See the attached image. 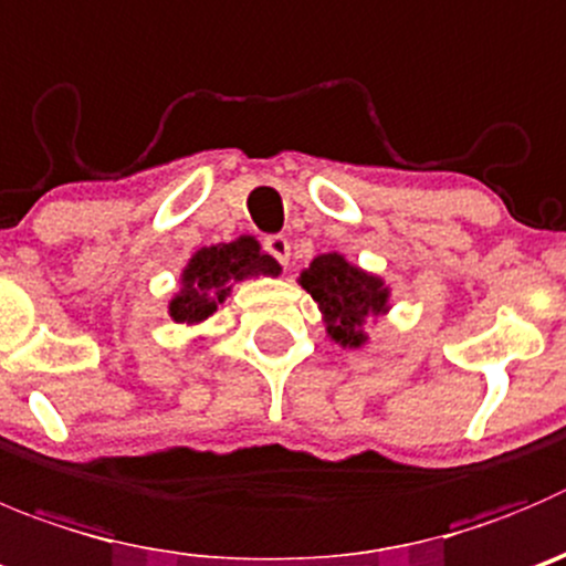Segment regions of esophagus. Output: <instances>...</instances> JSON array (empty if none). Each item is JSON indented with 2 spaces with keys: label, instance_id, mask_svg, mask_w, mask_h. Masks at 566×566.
Here are the masks:
<instances>
[{
  "label": "esophagus",
  "instance_id": "obj_1",
  "mask_svg": "<svg viewBox=\"0 0 566 566\" xmlns=\"http://www.w3.org/2000/svg\"><path fill=\"white\" fill-rule=\"evenodd\" d=\"M263 250H266L274 261L283 263V266H286L289 255H292V244H289V239H283V235H266V239H263Z\"/></svg>",
  "mask_w": 566,
  "mask_h": 566
}]
</instances>
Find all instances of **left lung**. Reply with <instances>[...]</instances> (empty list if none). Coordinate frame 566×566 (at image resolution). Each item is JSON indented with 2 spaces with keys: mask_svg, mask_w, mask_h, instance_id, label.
Segmentation results:
<instances>
[{
  "mask_svg": "<svg viewBox=\"0 0 566 566\" xmlns=\"http://www.w3.org/2000/svg\"><path fill=\"white\" fill-rule=\"evenodd\" d=\"M300 286L319 305L327 336L358 349L369 342L367 325L391 308V289L384 277L355 266L338 252H325L300 272Z\"/></svg>",
  "mask_w": 566,
  "mask_h": 566,
  "instance_id": "8db88e82",
  "label": "left lung"
}]
</instances>
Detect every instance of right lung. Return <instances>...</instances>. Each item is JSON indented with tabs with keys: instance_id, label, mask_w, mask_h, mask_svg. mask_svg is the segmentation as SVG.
I'll list each match as a JSON object with an SVG mask.
<instances>
[{
	"instance_id": "obj_1",
	"label": "right lung",
	"mask_w": 566,
	"mask_h": 566,
	"mask_svg": "<svg viewBox=\"0 0 566 566\" xmlns=\"http://www.w3.org/2000/svg\"><path fill=\"white\" fill-rule=\"evenodd\" d=\"M277 274L280 263L266 255L252 235H239L230 244L202 247L180 272V292L171 297L169 316L180 325H202L230 297L233 283Z\"/></svg>"
}]
</instances>
